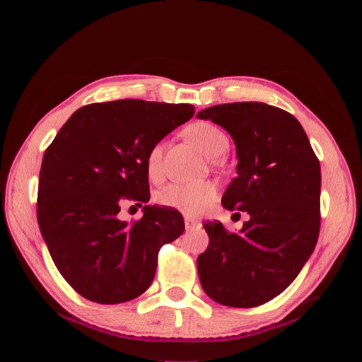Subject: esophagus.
Masks as SVG:
<instances>
[{"mask_svg": "<svg viewBox=\"0 0 362 362\" xmlns=\"http://www.w3.org/2000/svg\"><path fill=\"white\" fill-rule=\"evenodd\" d=\"M183 220H185V228L187 230H194V228H198V226L201 225L199 222H198V220H194V218H192V217H185V218H183Z\"/></svg>", "mask_w": 362, "mask_h": 362, "instance_id": "1", "label": "esophagus"}]
</instances>
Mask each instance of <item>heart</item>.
<instances>
[{"instance_id":"1","label":"heart","mask_w":362,"mask_h":362,"mask_svg":"<svg viewBox=\"0 0 362 362\" xmlns=\"http://www.w3.org/2000/svg\"><path fill=\"white\" fill-rule=\"evenodd\" d=\"M187 137L204 153L216 158L228 148V139L211 122L199 121L187 127ZM146 173L158 179L163 173V148L156 144L146 153ZM159 203L174 207L187 216H199L209 209L217 199V188L211 182H175L170 183L158 196Z\"/></svg>"}]
</instances>
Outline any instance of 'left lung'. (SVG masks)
<instances>
[{"label": "left lung", "instance_id": "8db88e82", "mask_svg": "<svg viewBox=\"0 0 362 362\" xmlns=\"http://www.w3.org/2000/svg\"><path fill=\"white\" fill-rule=\"evenodd\" d=\"M235 140L238 177L222 198L249 220L231 233L206 222L198 257L204 292L217 303L252 308L279 296L315 250L321 226V166L296 116L262 102H235L196 115ZM240 214V212H238Z\"/></svg>", "mask_w": 362, "mask_h": 362}]
</instances>
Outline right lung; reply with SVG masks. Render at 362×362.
I'll use <instances>...</instances> for the list:
<instances>
[{"label": "right lung", "instance_id": "obj_1", "mask_svg": "<svg viewBox=\"0 0 362 362\" xmlns=\"http://www.w3.org/2000/svg\"><path fill=\"white\" fill-rule=\"evenodd\" d=\"M193 115L189 103H90L47 146L36 216L54 263L79 296L115 305L150 287L159 249L185 230L182 214L144 206V217L126 223L118 212L122 201L148 203L146 153Z\"/></svg>", "mask_w": 362, "mask_h": 362}]
</instances>
